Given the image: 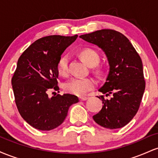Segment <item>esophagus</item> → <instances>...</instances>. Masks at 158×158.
Segmentation results:
<instances>
[{
  "label": "esophagus",
  "instance_id": "obj_1",
  "mask_svg": "<svg viewBox=\"0 0 158 158\" xmlns=\"http://www.w3.org/2000/svg\"><path fill=\"white\" fill-rule=\"evenodd\" d=\"M88 99V97H79V99H80L81 101H85V100H87Z\"/></svg>",
  "mask_w": 158,
  "mask_h": 158
}]
</instances>
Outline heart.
Segmentation results:
<instances>
[{
  "label": "heart",
  "mask_w": 158,
  "mask_h": 158,
  "mask_svg": "<svg viewBox=\"0 0 158 158\" xmlns=\"http://www.w3.org/2000/svg\"><path fill=\"white\" fill-rule=\"evenodd\" d=\"M81 57L87 64L96 65L99 62V56L92 49H85L81 52ZM58 73L61 76H66L68 71V56H63L59 59L57 64ZM96 82L91 78L75 77L65 82L64 88L66 91L75 95H84L94 88Z\"/></svg>",
  "instance_id": "heart-1"
}]
</instances>
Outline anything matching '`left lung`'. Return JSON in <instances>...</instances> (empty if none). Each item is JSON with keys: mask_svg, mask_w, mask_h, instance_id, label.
I'll return each instance as SVG.
<instances>
[{"mask_svg": "<svg viewBox=\"0 0 158 158\" xmlns=\"http://www.w3.org/2000/svg\"><path fill=\"white\" fill-rule=\"evenodd\" d=\"M97 45L106 54L109 71L99 91L104 96L102 108L93 116L99 126L109 129L122 128L133 119L139 109L146 87L143 63L133 45L124 35L113 30H97L79 36Z\"/></svg>", "mask_w": 158, "mask_h": 158, "instance_id": "1", "label": "left lung"}]
</instances>
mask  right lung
I'll return each instance as SVG.
<instances>
[{"label": "right lung", "instance_id": "right-lung-1", "mask_svg": "<svg viewBox=\"0 0 158 158\" xmlns=\"http://www.w3.org/2000/svg\"><path fill=\"white\" fill-rule=\"evenodd\" d=\"M78 35H49L36 40L20 56L12 79L15 103L20 114L30 126L50 131L64 122L70 106L79 102L77 96L57 94V64L61 54Z\"/></svg>", "mask_w": 158, "mask_h": 158}]
</instances>
